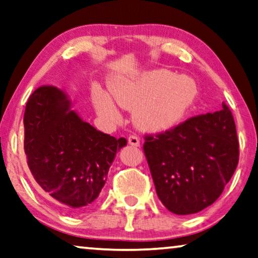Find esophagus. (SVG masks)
I'll use <instances>...</instances> for the list:
<instances>
[{"instance_id": "esophagus-1", "label": "esophagus", "mask_w": 258, "mask_h": 258, "mask_svg": "<svg viewBox=\"0 0 258 258\" xmlns=\"http://www.w3.org/2000/svg\"><path fill=\"white\" fill-rule=\"evenodd\" d=\"M128 144L131 146H134V147H139L140 146V139L136 136H131L128 138Z\"/></svg>"}]
</instances>
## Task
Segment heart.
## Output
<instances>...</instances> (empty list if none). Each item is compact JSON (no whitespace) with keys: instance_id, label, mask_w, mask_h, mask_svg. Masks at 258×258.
<instances>
[{"instance_id":"b5f03b06","label":"heart","mask_w":258,"mask_h":258,"mask_svg":"<svg viewBox=\"0 0 258 258\" xmlns=\"http://www.w3.org/2000/svg\"><path fill=\"white\" fill-rule=\"evenodd\" d=\"M107 90L109 94L101 88L91 90L92 103L99 116L109 121L116 120L119 110L114 100L122 109L132 110V121L138 130L153 134L177 127L198 97L194 79L175 75L167 69L113 79L107 84Z\"/></svg>"}]
</instances>
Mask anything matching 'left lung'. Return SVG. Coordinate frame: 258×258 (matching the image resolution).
I'll list each match as a JSON object with an SVG mask.
<instances>
[{
    "label": "left lung",
    "instance_id": "left-lung-1",
    "mask_svg": "<svg viewBox=\"0 0 258 258\" xmlns=\"http://www.w3.org/2000/svg\"><path fill=\"white\" fill-rule=\"evenodd\" d=\"M144 151L163 205L178 215L201 212L220 197L239 162L233 114L222 104L217 112L146 137Z\"/></svg>",
    "mask_w": 258,
    "mask_h": 258
}]
</instances>
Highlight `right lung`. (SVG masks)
Segmentation results:
<instances>
[{
	"instance_id": "right-lung-1",
	"label": "right lung",
	"mask_w": 258,
	"mask_h": 258,
	"mask_svg": "<svg viewBox=\"0 0 258 258\" xmlns=\"http://www.w3.org/2000/svg\"><path fill=\"white\" fill-rule=\"evenodd\" d=\"M127 145L84 121L66 91L40 86L26 103L24 151L34 179L68 213L98 197L117 152Z\"/></svg>"
}]
</instances>
